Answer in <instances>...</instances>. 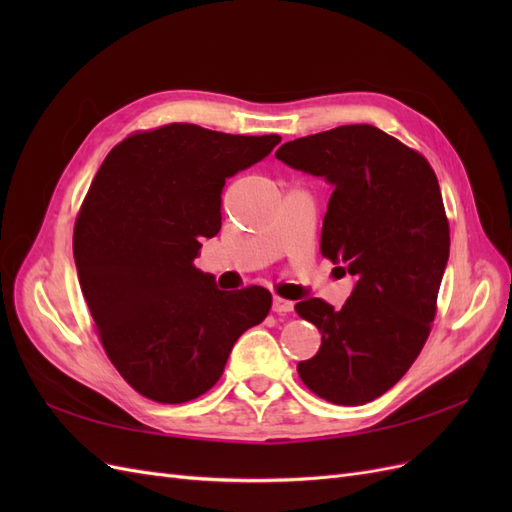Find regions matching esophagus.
<instances>
[{
  "label": "esophagus",
  "instance_id": "34e87169",
  "mask_svg": "<svg viewBox=\"0 0 512 512\" xmlns=\"http://www.w3.org/2000/svg\"><path fill=\"white\" fill-rule=\"evenodd\" d=\"M294 309V303L288 301V299H282V297H275L273 299V312L275 314H290Z\"/></svg>",
  "mask_w": 512,
  "mask_h": 512
}]
</instances>
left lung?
Here are the masks:
<instances>
[{"label": "left lung", "mask_w": 512, "mask_h": 512, "mask_svg": "<svg viewBox=\"0 0 512 512\" xmlns=\"http://www.w3.org/2000/svg\"><path fill=\"white\" fill-rule=\"evenodd\" d=\"M275 158L333 183L320 252L356 280L342 309L294 305L322 333L299 378L331 404L363 406L410 369L438 312L451 247L438 177L425 156L369 123L297 138Z\"/></svg>", "instance_id": "obj_1"}]
</instances>
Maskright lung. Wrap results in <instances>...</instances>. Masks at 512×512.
Instances as JSON below:
<instances>
[{
	"mask_svg": "<svg viewBox=\"0 0 512 512\" xmlns=\"http://www.w3.org/2000/svg\"><path fill=\"white\" fill-rule=\"evenodd\" d=\"M280 141L168 123L123 138L91 181L74 224L76 271L108 361L143 397L207 393L241 333L267 318V288L218 290L194 258L222 228L226 179Z\"/></svg>",
	"mask_w": 512,
	"mask_h": 512,
	"instance_id": "1",
	"label": "right lung"
}]
</instances>
